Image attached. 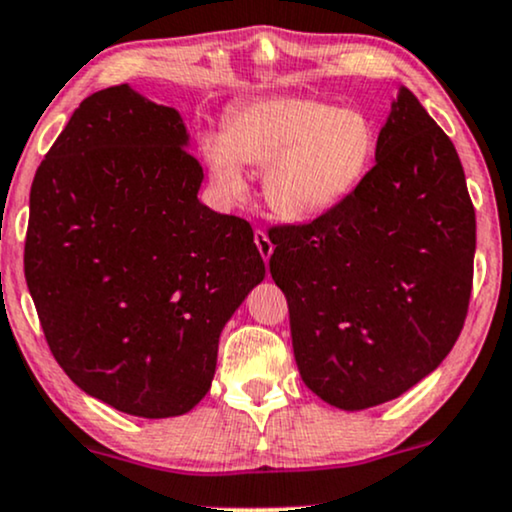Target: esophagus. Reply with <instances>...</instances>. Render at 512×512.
<instances>
[{"label":"esophagus","instance_id":"1","mask_svg":"<svg viewBox=\"0 0 512 512\" xmlns=\"http://www.w3.org/2000/svg\"><path fill=\"white\" fill-rule=\"evenodd\" d=\"M255 245H257V250H260L262 260L269 262V257L274 255V245H272V240H269L267 231H255Z\"/></svg>","mask_w":512,"mask_h":512}]
</instances>
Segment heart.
Listing matches in <instances>:
<instances>
[{"mask_svg":"<svg viewBox=\"0 0 512 512\" xmlns=\"http://www.w3.org/2000/svg\"><path fill=\"white\" fill-rule=\"evenodd\" d=\"M202 155L224 197L245 195L243 166L262 169L269 212L307 224L341 207L365 181L377 155V128L362 109L274 95L236 109L224 135L207 133Z\"/></svg>","mask_w":512,"mask_h":512,"instance_id":"b5f03b06","label":"heart"}]
</instances>
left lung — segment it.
<instances>
[{
	"instance_id": "obj_1",
	"label": "left lung",
	"mask_w": 512,
	"mask_h": 512,
	"mask_svg": "<svg viewBox=\"0 0 512 512\" xmlns=\"http://www.w3.org/2000/svg\"><path fill=\"white\" fill-rule=\"evenodd\" d=\"M374 159L334 212L269 231L300 377L348 412L403 396L451 353L477 245L458 152L405 85Z\"/></svg>"
}]
</instances>
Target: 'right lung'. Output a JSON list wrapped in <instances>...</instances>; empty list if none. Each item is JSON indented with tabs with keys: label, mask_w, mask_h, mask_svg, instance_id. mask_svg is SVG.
I'll use <instances>...</instances> for the list:
<instances>
[{
	"label": "right lung",
	"mask_w": 512,
	"mask_h": 512,
	"mask_svg": "<svg viewBox=\"0 0 512 512\" xmlns=\"http://www.w3.org/2000/svg\"><path fill=\"white\" fill-rule=\"evenodd\" d=\"M174 107L92 92L30 188L26 281L57 362L88 396L162 420L193 410L219 336L264 279L245 219L197 200L202 166Z\"/></svg>",
	"instance_id": "right-lung-1"
}]
</instances>
